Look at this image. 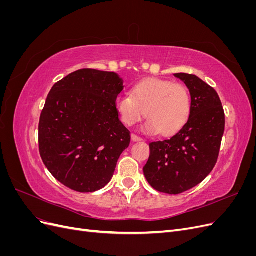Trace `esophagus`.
<instances>
[{
	"label": "esophagus",
	"instance_id": "1",
	"mask_svg": "<svg viewBox=\"0 0 256 256\" xmlns=\"http://www.w3.org/2000/svg\"><path fill=\"white\" fill-rule=\"evenodd\" d=\"M131 138H132L134 142H140V141H142V138H140V136H136V134L131 136Z\"/></svg>",
	"mask_w": 256,
	"mask_h": 256
}]
</instances>
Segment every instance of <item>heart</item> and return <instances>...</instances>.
<instances>
[{
  "mask_svg": "<svg viewBox=\"0 0 256 256\" xmlns=\"http://www.w3.org/2000/svg\"><path fill=\"white\" fill-rule=\"evenodd\" d=\"M116 110L127 126H134L144 116L147 134L171 136L188 122L191 97L182 84L156 78L144 79L131 90V95L116 98Z\"/></svg>",
  "mask_w": 256,
  "mask_h": 256,
  "instance_id": "b5f03b06",
  "label": "heart"
}]
</instances>
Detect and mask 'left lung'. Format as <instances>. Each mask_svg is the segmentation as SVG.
Wrapping results in <instances>:
<instances>
[{
	"label": "left lung",
	"instance_id": "8db88e82",
	"mask_svg": "<svg viewBox=\"0 0 256 256\" xmlns=\"http://www.w3.org/2000/svg\"><path fill=\"white\" fill-rule=\"evenodd\" d=\"M174 76L189 88V120L168 140L150 143V154L143 168L152 187L168 194L188 191L210 174L226 127V115L214 88L194 74Z\"/></svg>",
	"mask_w": 256,
	"mask_h": 256
}]
</instances>
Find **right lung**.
<instances>
[{"label":"right lung","mask_w":256,"mask_h":256,"mask_svg":"<svg viewBox=\"0 0 256 256\" xmlns=\"http://www.w3.org/2000/svg\"><path fill=\"white\" fill-rule=\"evenodd\" d=\"M122 84L118 74L84 68L51 88L38 144L46 168L67 188L94 192L111 180L131 138L115 106Z\"/></svg>","instance_id":"1"}]
</instances>
